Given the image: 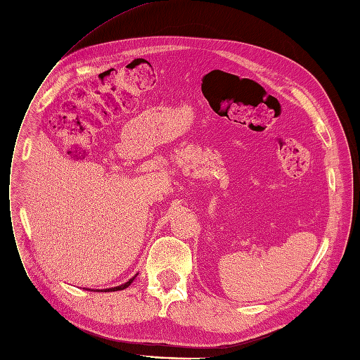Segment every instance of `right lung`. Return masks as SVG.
<instances>
[{"mask_svg": "<svg viewBox=\"0 0 360 360\" xmlns=\"http://www.w3.org/2000/svg\"><path fill=\"white\" fill-rule=\"evenodd\" d=\"M136 276H133L130 281H127L125 284H122V285H118V287H112V288H104V290H98V292H118V290H124V288H127L129 287L131 283H133V280H134Z\"/></svg>", "mask_w": 360, "mask_h": 360, "instance_id": "obj_1", "label": "right lung"}]
</instances>
